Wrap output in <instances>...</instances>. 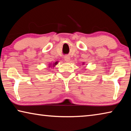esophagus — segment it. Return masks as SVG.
<instances>
[{
  "instance_id": "esophagus-1",
  "label": "esophagus",
  "mask_w": 131,
  "mask_h": 131,
  "mask_svg": "<svg viewBox=\"0 0 131 131\" xmlns=\"http://www.w3.org/2000/svg\"><path fill=\"white\" fill-rule=\"evenodd\" d=\"M64 59H65V60L66 62H68L69 61V59H70V57H69V55H65V57H64Z\"/></svg>"
}]
</instances>
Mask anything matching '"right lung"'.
<instances>
[{
  "instance_id": "right-lung-1",
  "label": "right lung",
  "mask_w": 131,
  "mask_h": 131,
  "mask_svg": "<svg viewBox=\"0 0 131 131\" xmlns=\"http://www.w3.org/2000/svg\"><path fill=\"white\" fill-rule=\"evenodd\" d=\"M57 64V62H55V63H54V65H56Z\"/></svg>"
}]
</instances>
